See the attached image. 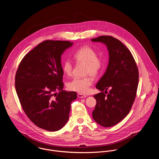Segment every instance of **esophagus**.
<instances>
[{
	"label": "esophagus",
	"mask_w": 159,
	"mask_h": 159,
	"mask_svg": "<svg viewBox=\"0 0 159 159\" xmlns=\"http://www.w3.org/2000/svg\"><path fill=\"white\" fill-rule=\"evenodd\" d=\"M78 98H86V95H83V94H81V93H78Z\"/></svg>",
	"instance_id": "1"
}]
</instances>
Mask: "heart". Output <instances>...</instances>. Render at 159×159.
Returning a JSON list of instances; mask_svg holds the SVG:
<instances>
[{
	"label": "heart",
	"mask_w": 159,
	"mask_h": 159,
	"mask_svg": "<svg viewBox=\"0 0 159 159\" xmlns=\"http://www.w3.org/2000/svg\"><path fill=\"white\" fill-rule=\"evenodd\" d=\"M73 59L77 64H85L84 73L86 75L96 76L103 66V59L97 56V52L90 46H84L78 49L73 54ZM62 70L65 75L70 76L73 70V64L70 61H66L62 65ZM92 84L89 76L84 78H75L67 84L69 90L80 93H87Z\"/></svg>",
	"instance_id": "heart-1"
}]
</instances>
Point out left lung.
Masks as SVG:
<instances>
[{
  "label": "left lung",
  "instance_id": "8db88e82",
  "mask_svg": "<svg viewBox=\"0 0 159 159\" xmlns=\"http://www.w3.org/2000/svg\"><path fill=\"white\" fill-rule=\"evenodd\" d=\"M91 40L105 44L109 51L107 70L96 85L101 92L93 95L97 104L92 111V117L97 124L109 127L129 113L136 97L138 69L131 52L117 39L103 35ZM109 89L111 91L106 95Z\"/></svg>",
  "mask_w": 159,
  "mask_h": 159
}]
</instances>
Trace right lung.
<instances>
[{"label": "right lung", "instance_id": "obj_1", "mask_svg": "<svg viewBox=\"0 0 159 159\" xmlns=\"http://www.w3.org/2000/svg\"><path fill=\"white\" fill-rule=\"evenodd\" d=\"M72 45L61 40L39 43L23 57L15 75L24 111L35 125L48 131H57L66 125L71 103L77 98L76 92L62 90L61 55Z\"/></svg>", "mask_w": 159, "mask_h": 159}]
</instances>
